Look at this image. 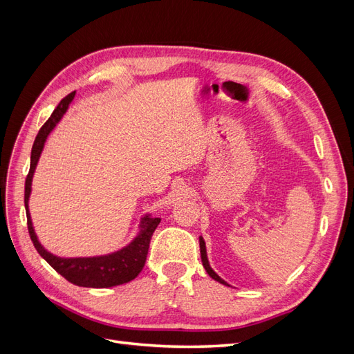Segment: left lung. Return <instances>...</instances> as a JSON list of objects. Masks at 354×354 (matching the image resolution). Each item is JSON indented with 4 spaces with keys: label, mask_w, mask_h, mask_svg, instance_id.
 <instances>
[{
    "label": "left lung",
    "mask_w": 354,
    "mask_h": 354,
    "mask_svg": "<svg viewBox=\"0 0 354 354\" xmlns=\"http://www.w3.org/2000/svg\"><path fill=\"white\" fill-rule=\"evenodd\" d=\"M199 246H201V260H202V266H203V269L207 270V273L212 277L214 281H217V282H220V283H223V285H226V286H230L226 281L224 279H221V277L214 272L212 269H211V266H209V261H208V255H207V246H205V241H203V238L202 236H199Z\"/></svg>",
    "instance_id": "left-lung-1"
}]
</instances>
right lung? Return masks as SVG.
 <instances>
[{"label": "right lung", "instance_id": "add662e5", "mask_svg": "<svg viewBox=\"0 0 354 354\" xmlns=\"http://www.w3.org/2000/svg\"><path fill=\"white\" fill-rule=\"evenodd\" d=\"M75 93L77 91H72L71 94H68L66 97L57 104V108L53 111L47 122L41 127L38 136L35 137L34 146H32L30 168L25 181V208L28 217V230L38 254L53 267V269L71 283L84 288L118 286L136 279L138 273L142 272L146 263L149 243H151L152 234L158 227V224L160 223L159 217H152V214H145L140 218V224H138L136 236L130 241V243H127L118 251L103 255L69 257V259H65V257L51 254L41 245L35 233L34 224H32L29 212L32 178H34V173L37 169L39 156L42 153V149H44V145L51 131L55 130L56 125L60 122L63 115L68 112L69 106L75 97Z\"/></svg>", "mask_w": 354, "mask_h": 354}]
</instances>
